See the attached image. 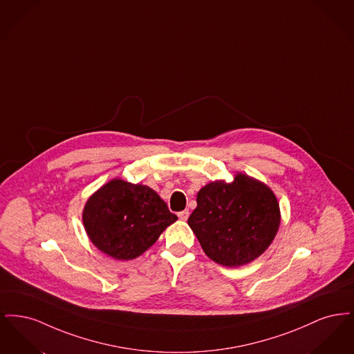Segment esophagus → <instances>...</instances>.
<instances>
[{
  "label": "esophagus",
  "mask_w": 354,
  "mask_h": 354,
  "mask_svg": "<svg viewBox=\"0 0 354 354\" xmlns=\"http://www.w3.org/2000/svg\"><path fill=\"white\" fill-rule=\"evenodd\" d=\"M178 216H179V219L185 221V220L188 219V216H189V212H188V209L180 211V212H178Z\"/></svg>",
  "instance_id": "34e87169"
}]
</instances>
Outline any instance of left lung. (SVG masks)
Returning <instances> with one entry per match:
<instances>
[{
    "label": "left lung",
    "mask_w": 354,
    "mask_h": 354,
    "mask_svg": "<svg viewBox=\"0 0 354 354\" xmlns=\"http://www.w3.org/2000/svg\"><path fill=\"white\" fill-rule=\"evenodd\" d=\"M188 225L205 254L225 267L251 263L270 247L280 208L270 188L237 174L232 183L212 182L198 192Z\"/></svg>",
    "instance_id": "left-lung-1"
}]
</instances>
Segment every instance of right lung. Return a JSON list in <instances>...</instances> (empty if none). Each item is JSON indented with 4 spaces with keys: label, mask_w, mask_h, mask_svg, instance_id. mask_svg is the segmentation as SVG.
<instances>
[{
    "label": "right lung",
    "mask_w": 354,
    "mask_h": 354,
    "mask_svg": "<svg viewBox=\"0 0 354 354\" xmlns=\"http://www.w3.org/2000/svg\"><path fill=\"white\" fill-rule=\"evenodd\" d=\"M178 216L147 185L114 179L86 203L84 224L94 245L117 260L147 251Z\"/></svg>",
    "instance_id": "right-lung-1"
}]
</instances>
